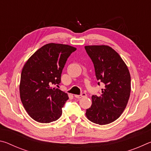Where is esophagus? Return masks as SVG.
<instances>
[{"label":"esophagus","instance_id":"obj_1","mask_svg":"<svg viewBox=\"0 0 151 151\" xmlns=\"http://www.w3.org/2000/svg\"><path fill=\"white\" fill-rule=\"evenodd\" d=\"M86 96V93H83V94H81V95H77V94H75V97L76 99H81V98H83V97H85Z\"/></svg>","mask_w":151,"mask_h":151}]
</instances>
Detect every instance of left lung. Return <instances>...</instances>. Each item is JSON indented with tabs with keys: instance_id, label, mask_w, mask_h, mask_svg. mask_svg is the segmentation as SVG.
I'll return each mask as SVG.
<instances>
[{
	"instance_id": "obj_1",
	"label": "left lung",
	"mask_w": 151,
	"mask_h": 151,
	"mask_svg": "<svg viewBox=\"0 0 151 151\" xmlns=\"http://www.w3.org/2000/svg\"><path fill=\"white\" fill-rule=\"evenodd\" d=\"M85 48L94 64L97 81L104 85L101 95L92 96L93 104L86 109V116L94 123H111L119 118L129 101L131 88L129 68L109 46L88 45Z\"/></svg>"
}]
</instances>
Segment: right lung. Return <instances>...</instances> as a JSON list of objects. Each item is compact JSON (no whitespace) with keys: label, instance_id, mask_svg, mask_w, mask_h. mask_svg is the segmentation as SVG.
Returning a JSON list of instances; mask_svg holds the SVG:
<instances>
[{"label":"right lung","instance_id":"1","mask_svg":"<svg viewBox=\"0 0 151 151\" xmlns=\"http://www.w3.org/2000/svg\"><path fill=\"white\" fill-rule=\"evenodd\" d=\"M76 50L68 45L48 43L24 64L19 86L20 100L35 121L49 123L60 117L68 94L51 86L59 85L67 58Z\"/></svg>","mask_w":151,"mask_h":151}]
</instances>
